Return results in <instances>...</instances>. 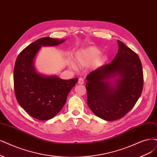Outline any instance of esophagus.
I'll list each match as a JSON object with an SVG mask.
<instances>
[{
	"mask_svg": "<svg viewBox=\"0 0 157 157\" xmlns=\"http://www.w3.org/2000/svg\"><path fill=\"white\" fill-rule=\"evenodd\" d=\"M78 83L80 85H82L84 83V79L83 78H79L78 81Z\"/></svg>",
	"mask_w": 157,
	"mask_h": 157,
	"instance_id": "esophagus-1",
	"label": "esophagus"
}]
</instances>
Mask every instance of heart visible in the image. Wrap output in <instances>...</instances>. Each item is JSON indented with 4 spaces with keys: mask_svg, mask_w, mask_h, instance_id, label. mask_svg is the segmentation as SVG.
Listing matches in <instances>:
<instances>
[{
    "mask_svg": "<svg viewBox=\"0 0 157 157\" xmlns=\"http://www.w3.org/2000/svg\"><path fill=\"white\" fill-rule=\"evenodd\" d=\"M101 51L95 46L79 49L75 52V58L78 65L81 66L89 65L90 63L94 62L96 66H99L105 61V57H99ZM73 67H75L74 63H71Z\"/></svg>",
    "mask_w": 157,
    "mask_h": 157,
    "instance_id": "b5f03b06",
    "label": "heart"
}]
</instances>
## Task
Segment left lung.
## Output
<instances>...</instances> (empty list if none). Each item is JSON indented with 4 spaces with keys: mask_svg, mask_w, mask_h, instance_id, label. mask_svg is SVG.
Returning a JSON list of instances; mask_svg holds the SVG:
<instances>
[{
    "mask_svg": "<svg viewBox=\"0 0 157 157\" xmlns=\"http://www.w3.org/2000/svg\"><path fill=\"white\" fill-rule=\"evenodd\" d=\"M118 44V53L112 62L86 78L88 106L97 117L107 121L124 117L135 106L143 89L140 58L119 40Z\"/></svg>",
    "mask_w": 157,
    "mask_h": 157,
    "instance_id": "obj_1",
    "label": "left lung"
}]
</instances>
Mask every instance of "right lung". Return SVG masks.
I'll list each match as a JSON object with an SVG mask.
<instances>
[{
  "label": "right lung",
  "instance_id": "add662e5",
  "mask_svg": "<svg viewBox=\"0 0 157 157\" xmlns=\"http://www.w3.org/2000/svg\"><path fill=\"white\" fill-rule=\"evenodd\" d=\"M65 39L43 37L29 44L17 56L13 81L17 100L32 117L39 120L54 118L65 105L69 92L78 78L62 79L38 73L35 58L42 46H55Z\"/></svg>",
  "mask_w": 157,
  "mask_h": 157
}]
</instances>
